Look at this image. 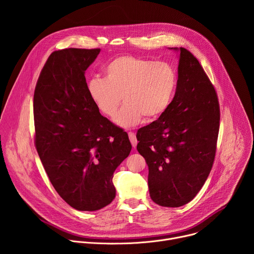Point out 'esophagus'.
I'll return each instance as SVG.
<instances>
[{
  "label": "esophagus",
  "mask_w": 254,
  "mask_h": 254,
  "mask_svg": "<svg viewBox=\"0 0 254 254\" xmlns=\"http://www.w3.org/2000/svg\"><path fill=\"white\" fill-rule=\"evenodd\" d=\"M128 137H129V140L132 144V147L135 148L136 144H137V140H136V136H135V133L133 131H129L128 132Z\"/></svg>",
  "instance_id": "esophagus-1"
}]
</instances>
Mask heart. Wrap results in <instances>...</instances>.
I'll return each instance as SVG.
<instances>
[{
  "mask_svg": "<svg viewBox=\"0 0 254 254\" xmlns=\"http://www.w3.org/2000/svg\"><path fill=\"white\" fill-rule=\"evenodd\" d=\"M104 78L92 77L87 91L106 117L113 118L126 101L115 121L123 127L137 125L144 117L148 120L160 117L169 106L177 83L172 65L132 55L119 56L103 67Z\"/></svg>",
  "mask_w": 254,
  "mask_h": 254,
  "instance_id": "b5f03b06",
  "label": "heart"
}]
</instances>
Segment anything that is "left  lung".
Here are the masks:
<instances>
[{
    "mask_svg": "<svg viewBox=\"0 0 254 254\" xmlns=\"http://www.w3.org/2000/svg\"><path fill=\"white\" fill-rule=\"evenodd\" d=\"M174 50L180 51L175 96L159 120L136 133V150L149 167L150 196L164 207L183 206L201 190L220 126L218 96L203 67L189 50Z\"/></svg>",
    "mask_w": 254,
    "mask_h": 254,
    "instance_id": "left-lung-1",
    "label": "left lung"
}]
</instances>
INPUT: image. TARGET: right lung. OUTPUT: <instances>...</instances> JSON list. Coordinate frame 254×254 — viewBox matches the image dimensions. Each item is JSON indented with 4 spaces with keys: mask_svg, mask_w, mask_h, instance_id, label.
<instances>
[{
    "mask_svg": "<svg viewBox=\"0 0 254 254\" xmlns=\"http://www.w3.org/2000/svg\"><path fill=\"white\" fill-rule=\"evenodd\" d=\"M99 52H52L34 91L36 150L56 192L79 211L113 202L114 173L131 150L127 131L100 115L87 91L85 70Z\"/></svg>",
    "mask_w": 254,
    "mask_h": 254,
    "instance_id": "obj_1",
    "label": "right lung"
}]
</instances>
